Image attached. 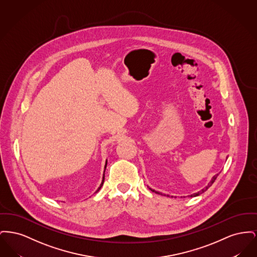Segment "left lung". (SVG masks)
<instances>
[{
  "label": "left lung",
  "instance_id": "left-lung-1",
  "mask_svg": "<svg viewBox=\"0 0 257 257\" xmlns=\"http://www.w3.org/2000/svg\"><path fill=\"white\" fill-rule=\"evenodd\" d=\"M218 175H219V174H216L215 176H213V178H212V180L210 181V183L208 184V186H206V187H205L204 189H202V190H201L200 192H198V193H196V194H193V195H190V196H189V197H193V196H198V195H200L201 193H204V192H205V191L207 190L208 188H209V187H210V186H211L212 184L215 182V180L217 179V176H218ZM151 191H152V192H155V193H156V194H158V195H162V196H169V195H163L162 193H159V192H156V191H154V190H151ZM171 197H172V196H171ZM181 197H182V196H181Z\"/></svg>",
  "mask_w": 257,
  "mask_h": 257
}]
</instances>
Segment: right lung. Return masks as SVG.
I'll return each mask as SVG.
<instances>
[{"label":"right lung","instance_id":"add662e5","mask_svg":"<svg viewBox=\"0 0 257 257\" xmlns=\"http://www.w3.org/2000/svg\"><path fill=\"white\" fill-rule=\"evenodd\" d=\"M106 166H107V164H106ZM106 166H105V170H106ZM104 178H105V171H104V174H103V180H102V183H101V185H100V187L98 188L97 191L95 192V193H97L98 191L101 189V187L103 186V183H104Z\"/></svg>","mask_w":257,"mask_h":257}]
</instances>
